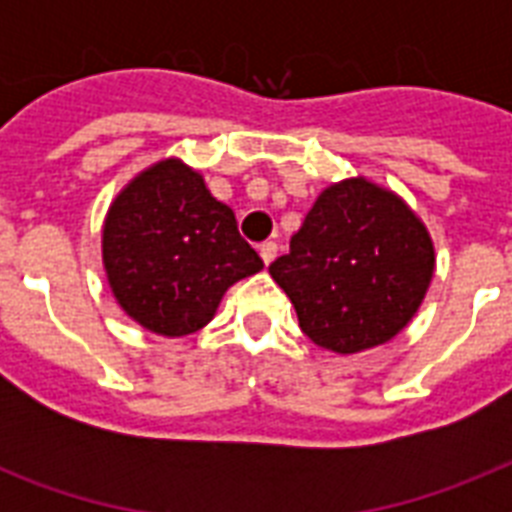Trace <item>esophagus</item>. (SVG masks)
<instances>
[{"label": "esophagus", "instance_id": "esophagus-1", "mask_svg": "<svg viewBox=\"0 0 512 512\" xmlns=\"http://www.w3.org/2000/svg\"><path fill=\"white\" fill-rule=\"evenodd\" d=\"M276 252H279V247H276V241H265V244H260V257H263L265 265L273 263V257H276Z\"/></svg>", "mask_w": 512, "mask_h": 512}]
</instances>
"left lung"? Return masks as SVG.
<instances>
[{"mask_svg":"<svg viewBox=\"0 0 512 512\" xmlns=\"http://www.w3.org/2000/svg\"><path fill=\"white\" fill-rule=\"evenodd\" d=\"M271 276L305 335L340 356L385 345L420 311L436 249L396 191L345 177L327 185Z\"/></svg>","mask_w":512,"mask_h":512,"instance_id":"1","label":"left lung"}]
</instances>
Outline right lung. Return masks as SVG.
<instances>
[{"instance_id":"right-lung-1","label":"right lung","mask_w":512,"mask_h":512,"mask_svg":"<svg viewBox=\"0 0 512 512\" xmlns=\"http://www.w3.org/2000/svg\"><path fill=\"white\" fill-rule=\"evenodd\" d=\"M100 247L119 308L162 337L207 327L225 292L263 271L233 209L175 156L138 172L116 193Z\"/></svg>"}]
</instances>
